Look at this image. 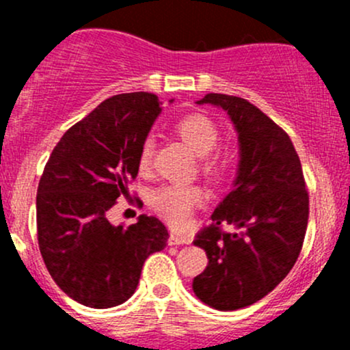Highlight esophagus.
Segmentation results:
<instances>
[{"label":"esophagus","mask_w":350,"mask_h":350,"mask_svg":"<svg viewBox=\"0 0 350 350\" xmlns=\"http://www.w3.org/2000/svg\"><path fill=\"white\" fill-rule=\"evenodd\" d=\"M169 245H183V243H191V237L189 235H179L171 234L169 235Z\"/></svg>","instance_id":"esophagus-1"}]
</instances>
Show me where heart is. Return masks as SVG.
<instances>
[{"label":"heart","mask_w":350,"mask_h":350,"mask_svg":"<svg viewBox=\"0 0 350 350\" xmlns=\"http://www.w3.org/2000/svg\"><path fill=\"white\" fill-rule=\"evenodd\" d=\"M176 133L201 155L200 171L210 181H220L227 172V159L217 152L220 142V130L208 116L201 113H189L181 116L174 125ZM154 154V139L147 137L140 144L139 167L146 171L150 165ZM203 200V189L196 185L167 183L159 186L150 195V204L161 218L172 227H183L188 221L193 208Z\"/></svg>","instance_id":"heart-1"}]
</instances>
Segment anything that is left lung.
Returning a JSON list of instances; mask_svg holds the SVG:
<instances>
[{"label":"left lung","mask_w":350,"mask_h":350,"mask_svg":"<svg viewBox=\"0 0 350 350\" xmlns=\"http://www.w3.org/2000/svg\"><path fill=\"white\" fill-rule=\"evenodd\" d=\"M198 103L228 113L239 132L241 165L234 189L193 242L208 257L193 291L211 308L234 312L264 298L295 266L308 225V189L291 139L266 113L220 93ZM224 224L236 232H225Z\"/></svg>","instance_id":"left-lung-1"}]
</instances>
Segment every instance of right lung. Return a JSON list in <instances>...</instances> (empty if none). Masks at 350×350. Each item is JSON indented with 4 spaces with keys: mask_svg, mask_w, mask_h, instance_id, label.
<instances>
[{
    "mask_svg": "<svg viewBox=\"0 0 350 350\" xmlns=\"http://www.w3.org/2000/svg\"><path fill=\"white\" fill-rule=\"evenodd\" d=\"M161 103L152 93L108 98L70 126L52 150L37 189V239L59 288L91 308L122 305L135 293L142 266L167 243L159 218L129 227L108 210L139 174L140 144Z\"/></svg>",
    "mask_w": 350,
    "mask_h": 350,
    "instance_id": "1",
    "label": "right lung"
}]
</instances>
